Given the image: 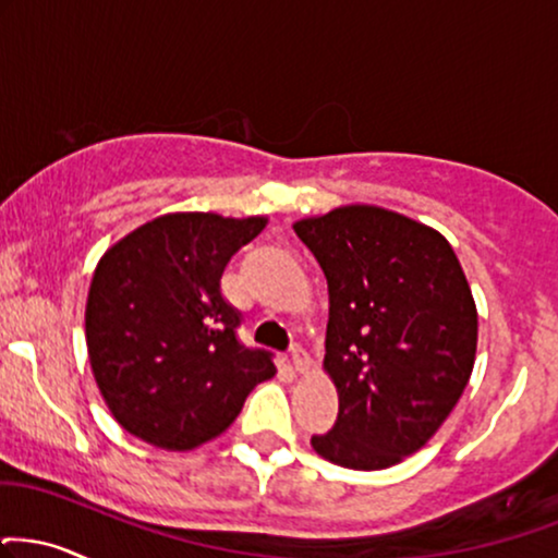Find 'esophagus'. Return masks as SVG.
Listing matches in <instances>:
<instances>
[{
    "instance_id": "1",
    "label": "esophagus",
    "mask_w": 558,
    "mask_h": 558,
    "mask_svg": "<svg viewBox=\"0 0 558 558\" xmlns=\"http://www.w3.org/2000/svg\"><path fill=\"white\" fill-rule=\"evenodd\" d=\"M291 364H293V368H296L299 374H306L308 368H312V359H308V353L304 351V348L293 345V351H291Z\"/></svg>"
}]
</instances>
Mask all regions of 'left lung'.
<instances>
[{"mask_svg": "<svg viewBox=\"0 0 558 558\" xmlns=\"http://www.w3.org/2000/svg\"><path fill=\"white\" fill-rule=\"evenodd\" d=\"M327 278L325 374L338 389L319 458L385 471L418 452L473 374L478 308L458 254L432 226L343 205L293 223Z\"/></svg>", "mask_w": 558, "mask_h": 558, "instance_id": "8db88e82", "label": "left lung"}]
</instances>
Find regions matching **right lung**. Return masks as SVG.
<instances>
[{
    "label": "right lung",
    "instance_id": "1",
    "mask_svg": "<svg viewBox=\"0 0 558 558\" xmlns=\"http://www.w3.org/2000/svg\"><path fill=\"white\" fill-rule=\"evenodd\" d=\"M265 215L166 213L104 252L85 304L93 377L117 424L184 452L236 421L246 395L275 377L270 353L236 340L239 312L220 293L228 259Z\"/></svg>",
    "mask_w": 558,
    "mask_h": 558
}]
</instances>
